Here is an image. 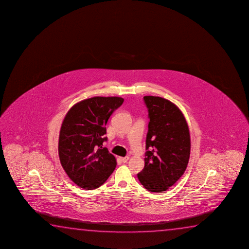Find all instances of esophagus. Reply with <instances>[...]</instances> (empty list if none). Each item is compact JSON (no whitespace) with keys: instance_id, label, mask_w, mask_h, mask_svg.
I'll list each match as a JSON object with an SVG mask.
<instances>
[{"instance_id":"obj_1","label":"esophagus","mask_w":249,"mask_h":249,"mask_svg":"<svg viewBox=\"0 0 249 249\" xmlns=\"http://www.w3.org/2000/svg\"><path fill=\"white\" fill-rule=\"evenodd\" d=\"M121 160L123 161V162H126L128 161V159H129V157H124V158H120Z\"/></svg>"}]
</instances>
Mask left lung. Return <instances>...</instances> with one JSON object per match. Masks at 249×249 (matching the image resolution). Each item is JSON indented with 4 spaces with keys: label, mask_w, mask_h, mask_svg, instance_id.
Here are the masks:
<instances>
[{
    "label": "left lung",
    "mask_w": 249,
    "mask_h": 249,
    "mask_svg": "<svg viewBox=\"0 0 249 249\" xmlns=\"http://www.w3.org/2000/svg\"><path fill=\"white\" fill-rule=\"evenodd\" d=\"M148 133L144 167L138 179L148 191L161 193L183 175L190 157V134L180 108L165 98L145 96Z\"/></svg>",
    "instance_id": "8db88e82"
}]
</instances>
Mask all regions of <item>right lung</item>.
I'll list each match as a JSON object with an SVG mask.
<instances>
[{"label":"right lung","instance_id":"1","mask_svg":"<svg viewBox=\"0 0 249 249\" xmlns=\"http://www.w3.org/2000/svg\"><path fill=\"white\" fill-rule=\"evenodd\" d=\"M123 101L119 97H90L73 105L63 120L59 158L69 178L81 188L100 187L115 170V158L103 143L108 118Z\"/></svg>","mask_w":249,"mask_h":249}]
</instances>
